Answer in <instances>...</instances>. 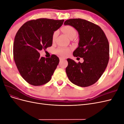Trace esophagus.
Segmentation results:
<instances>
[{"instance_id":"34e87169","label":"esophagus","mask_w":124,"mask_h":124,"mask_svg":"<svg viewBox=\"0 0 124 124\" xmlns=\"http://www.w3.org/2000/svg\"><path fill=\"white\" fill-rule=\"evenodd\" d=\"M66 58H65V57H59V59H60V61H63V60H65Z\"/></svg>"}]
</instances>
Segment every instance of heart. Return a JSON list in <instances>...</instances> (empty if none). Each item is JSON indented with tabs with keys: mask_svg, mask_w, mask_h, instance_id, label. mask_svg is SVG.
Wrapping results in <instances>:
<instances>
[{
	"mask_svg": "<svg viewBox=\"0 0 124 124\" xmlns=\"http://www.w3.org/2000/svg\"><path fill=\"white\" fill-rule=\"evenodd\" d=\"M62 30L69 38H72V37H75L77 34V31L76 28L71 25H67L63 26L62 28ZM57 34V31H55L53 32V35H52V41H54L55 40ZM70 50L71 49L69 47L61 46L56 48L55 50V53L62 56H66L69 53Z\"/></svg>",
	"mask_w": 124,
	"mask_h": 124,
	"instance_id": "1",
	"label": "heart"
}]
</instances>
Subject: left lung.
<instances>
[{"mask_svg": "<svg viewBox=\"0 0 124 124\" xmlns=\"http://www.w3.org/2000/svg\"><path fill=\"white\" fill-rule=\"evenodd\" d=\"M64 24L72 26L79 34L78 46L74 51L76 57L83 58L77 63L67 59L66 72L69 80L81 87H87L98 81L107 68L109 60V44L98 25L81 18L66 20Z\"/></svg>", "mask_w": 124, "mask_h": 124, "instance_id": "left-lung-1", "label": "left lung"}]
</instances>
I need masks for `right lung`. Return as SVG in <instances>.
Wrapping results in <instances>:
<instances>
[{
	"label": "right lung",
	"mask_w": 124,
	"mask_h": 124,
	"mask_svg": "<svg viewBox=\"0 0 124 124\" xmlns=\"http://www.w3.org/2000/svg\"><path fill=\"white\" fill-rule=\"evenodd\" d=\"M63 20L41 18L26 22L16 33L13 58L20 74L33 86L47 83L59 62L55 55L41 57L39 51L52 45V35L62 25Z\"/></svg>",
	"instance_id": "add662e5"
}]
</instances>
